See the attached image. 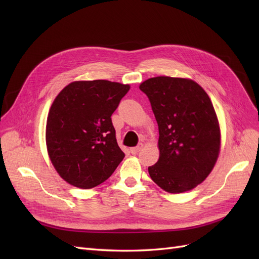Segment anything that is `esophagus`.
Returning a JSON list of instances; mask_svg holds the SVG:
<instances>
[{"label": "esophagus", "mask_w": 259, "mask_h": 259, "mask_svg": "<svg viewBox=\"0 0 259 259\" xmlns=\"http://www.w3.org/2000/svg\"><path fill=\"white\" fill-rule=\"evenodd\" d=\"M143 147H144L143 144H139L138 146H136V147H134V148H131V153H132V154H137L140 150H142Z\"/></svg>", "instance_id": "obj_1"}]
</instances>
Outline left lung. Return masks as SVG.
Masks as SVG:
<instances>
[{
  "instance_id": "left-lung-1",
  "label": "left lung",
  "mask_w": 259,
  "mask_h": 259,
  "mask_svg": "<svg viewBox=\"0 0 259 259\" xmlns=\"http://www.w3.org/2000/svg\"><path fill=\"white\" fill-rule=\"evenodd\" d=\"M159 126V160L148 167L161 189L183 193L204 182L221 152L222 134L210 98L191 79L155 76L139 85Z\"/></svg>"
}]
</instances>
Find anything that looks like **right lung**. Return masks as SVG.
<instances>
[{
	"label": "right lung",
	"instance_id": "1",
	"mask_svg": "<svg viewBox=\"0 0 259 259\" xmlns=\"http://www.w3.org/2000/svg\"><path fill=\"white\" fill-rule=\"evenodd\" d=\"M130 84L74 81L54 99L46 121V148L53 166L68 184L91 189L112 175L124 159L111 115Z\"/></svg>",
	"mask_w": 259,
	"mask_h": 259
}]
</instances>
